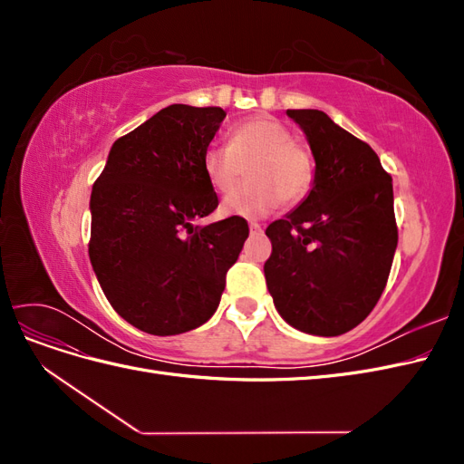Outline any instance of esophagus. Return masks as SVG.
Segmentation results:
<instances>
[{"mask_svg": "<svg viewBox=\"0 0 464 464\" xmlns=\"http://www.w3.org/2000/svg\"><path fill=\"white\" fill-rule=\"evenodd\" d=\"M249 232H251V234H259V232H261V224L249 222Z\"/></svg>", "mask_w": 464, "mask_h": 464, "instance_id": "34e87169", "label": "esophagus"}]
</instances>
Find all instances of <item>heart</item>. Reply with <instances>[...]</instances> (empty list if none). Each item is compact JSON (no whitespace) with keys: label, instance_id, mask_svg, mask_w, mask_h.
<instances>
[{"label":"heart","instance_id":"b5f03b06","mask_svg":"<svg viewBox=\"0 0 464 464\" xmlns=\"http://www.w3.org/2000/svg\"><path fill=\"white\" fill-rule=\"evenodd\" d=\"M247 163L250 181L222 201L224 215L263 218L283 199L298 203L312 188L310 152L294 143L292 131L275 118L257 116L236 123L230 145L210 143L201 159L203 174L217 193L231 191Z\"/></svg>","mask_w":464,"mask_h":464}]
</instances>
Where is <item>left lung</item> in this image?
<instances>
[{
    "mask_svg": "<svg viewBox=\"0 0 464 464\" xmlns=\"http://www.w3.org/2000/svg\"><path fill=\"white\" fill-rule=\"evenodd\" d=\"M315 160L307 198L265 234L276 312L307 334L336 336L370 315L399 242L392 181L373 149L321 110H286Z\"/></svg>",
    "mask_w": 464,
    "mask_h": 464,
    "instance_id": "left-lung-1",
    "label": "left lung"
}]
</instances>
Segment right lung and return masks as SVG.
Listing matches in <instances>:
<instances>
[{"instance_id":"1","label":"right lung","mask_w":464,"mask_h":464,"mask_svg":"<svg viewBox=\"0 0 464 464\" xmlns=\"http://www.w3.org/2000/svg\"><path fill=\"white\" fill-rule=\"evenodd\" d=\"M224 118L217 106L162 108L111 145L92 186L94 275L111 307L149 334L213 317L249 234L240 217L193 224L218 207L201 159Z\"/></svg>"}]
</instances>
